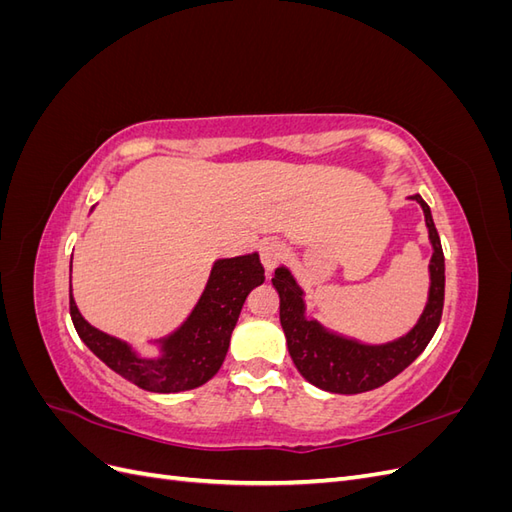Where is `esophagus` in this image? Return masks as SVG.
I'll use <instances>...</instances> for the list:
<instances>
[{"instance_id": "esophagus-1", "label": "esophagus", "mask_w": 512, "mask_h": 512, "mask_svg": "<svg viewBox=\"0 0 512 512\" xmlns=\"http://www.w3.org/2000/svg\"><path fill=\"white\" fill-rule=\"evenodd\" d=\"M282 256H284V245L280 241H273V239L262 241V245H260V262H262V267H265L269 273L277 267V262L282 260Z\"/></svg>"}]
</instances>
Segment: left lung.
<instances>
[{
  "mask_svg": "<svg viewBox=\"0 0 512 512\" xmlns=\"http://www.w3.org/2000/svg\"><path fill=\"white\" fill-rule=\"evenodd\" d=\"M423 207L429 241L433 247L429 262V297L421 318L404 337L389 344L369 346L356 339L331 333L318 320L305 318L303 290L286 267H277L273 286L280 294V322L292 363L299 374L314 386L329 393L354 395L393 380L418 354H421L436 333L444 307V254L440 235L433 224L429 205L421 194L410 196Z\"/></svg>",
  "mask_w": 512,
  "mask_h": 512,
  "instance_id": "8db88e82",
  "label": "left lung"
}]
</instances>
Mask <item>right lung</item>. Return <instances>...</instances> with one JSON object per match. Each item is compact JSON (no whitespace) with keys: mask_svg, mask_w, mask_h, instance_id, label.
<instances>
[{"mask_svg":"<svg viewBox=\"0 0 512 512\" xmlns=\"http://www.w3.org/2000/svg\"><path fill=\"white\" fill-rule=\"evenodd\" d=\"M262 282L265 269L256 252L215 260L188 320L175 333L158 339L162 350L158 359H143L130 344L91 327L76 307L72 290L70 316L83 344L121 378L151 393H179L196 389L218 374L245 297Z\"/></svg>","mask_w":512,"mask_h":512,"instance_id":"add662e5","label":"right lung"}]
</instances>
